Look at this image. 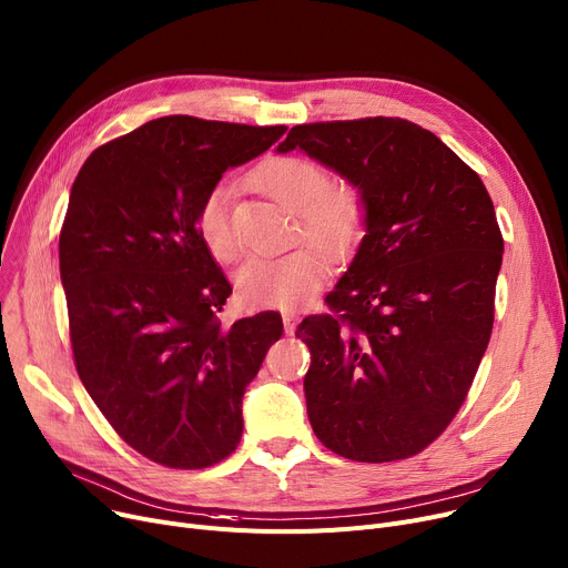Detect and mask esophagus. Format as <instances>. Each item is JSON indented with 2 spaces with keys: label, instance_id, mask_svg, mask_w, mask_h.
<instances>
[{
  "label": "esophagus",
  "instance_id": "esophagus-1",
  "mask_svg": "<svg viewBox=\"0 0 568 568\" xmlns=\"http://www.w3.org/2000/svg\"><path fill=\"white\" fill-rule=\"evenodd\" d=\"M296 320H300V315L296 313H283V326H285V334H294L296 329Z\"/></svg>",
  "mask_w": 568,
  "mask_h": 568
}]
</instances>
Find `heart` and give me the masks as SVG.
Instances as JSON below:
<instances>
[{
	"mask_svg": "<svg viewBox=\"0 0 568 568\" xmlns=\"http://www.w3.org/2000/svg\"><path fill=\"white\" fill-rule=\"evenodd\" d=\"M253 184L287 212L296 214V236H304L334 260L347 257L366 232V202L349 186H329L326 170L302 156H276L253 172ZM197 230L206 251L219 262L242 253L230 221V191L216 186L204 197ZM311 246L281 257H257L239 268L236 296L251 308H296L320 290L329 264Z\"/></svg>",
	"mask_w": 568,
	"mask_h": 568,
	"instance_id": "obj_1",
	"label": "heart"
}]
</instances>
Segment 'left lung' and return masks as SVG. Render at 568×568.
Listing matches in <instances>:
<instances>
[{"label": "left lung", "mask_w": 568, "mask_h": 568, "mask_svg": "<svg viewBox=\"0 0 568 568\" xmlns=\"http://www.w3.org/2000/svg\"><path fill=\"white\" fill-rule=\"evenodd\" d=\"M366 202V234L296 338L317 439L356 463L424 452L460 409L488 347L504 239L493 200L435 133L398 116L294 126Z\"/></svg>", "instance_id": "1"}]
</instances>
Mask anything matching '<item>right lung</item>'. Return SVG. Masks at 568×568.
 Segmentation results:
<instances>
[{"label": "right lung", "instance_id": "1", "mask_svg": "<svg viewBox=\"0 0 568 568\" xmlns=\"http://www.w3.org/2000/svg\"><path fill=\"white\" fill-rule=\"evenodd\" d=\"M285 126L170 114L92 152L59 234L71 345L87 394L149 460L202 469L242 439V398L281 334L274 311L223 329L232 294L197 214L225 170Z\"/></svg>", "mask_w": 568, "mask_h": 568}]
</instances>
